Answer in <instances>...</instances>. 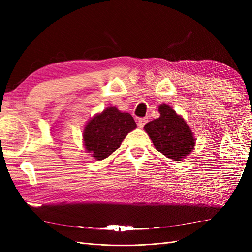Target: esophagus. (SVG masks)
Returning <instances> with one entry per match:
<instances>
[{"label":"esophagus","instance_id":"1","mask_svg":"<svg viewBox=\"0 0 252 252\" xmlns=\"http://www.w3.org/2000/svg\"><path fill=\"white\" fill-rule=\"evenodd\" d=\"M147 122H148V119H147V118H141V119H139V121H138V126H139L140 128H143L144 125L146 124Z\"/></svg>","mask_w":252,"mask_h":252}]
</instances>
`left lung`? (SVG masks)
I'll return each mask as SVG.
<instances>
[{
  "mask_svg": "<svg viewBox=\"0 0 252 252\" xmlns=\"http://www.w3.org/2000/svg\"><path fill=\"white\" fill-rule=\"evenodd\" d=\"M159 117L144 126L158 151L174 162L183 161L195 146L193 132L182 116L169 105L158 106Z\"/></svg>",
  "mask_w": 252,
  "mask_h": 252,
  "instance_id": "obj_1",
  "label": "left lung"
}]
</instances>
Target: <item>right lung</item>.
Masks as SVG:
<instances>
[{
  "mask_svg": "<svg viewBox=\"0 0 252 252\" xmlns=\"http://www.w3.org/2000/svg\"><path fill=\"white\" fill-rule=\"evenodd\" d=\"M135 128L131 114L110 106L87 122L83 130V144L93 158L103 161L121 146L126 135Z\"/></svg>",
  "mask_w": 252,
  "mask_h": 252,
  "instance_id": "add662e5",
  "label": "right lung"
}]
</instances>
